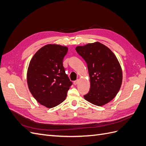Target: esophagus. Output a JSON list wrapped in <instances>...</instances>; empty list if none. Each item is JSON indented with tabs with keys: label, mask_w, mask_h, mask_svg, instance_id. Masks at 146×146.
<instances>
[{
	"label": "esophagus",
	"mask_w": 146,
	"mask_h": 146,
	"mask_svg": "<svg viewBox=\"0 0 146 146\" xmlns=\"http://www.w3.org/2000/svg\"><path fill=\"white\" fill-rule=\"evenodd\" d=\"M78 82H79L78 80H76V81H74V85H77V84H78Z\"/></svg>",
	"instance_id": "obj_1"
}]
</instances>
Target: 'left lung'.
Instances as JSON below:
<instances>
[{
  "instance_id": "left-lung-1",
  "label": "left lung",
  "mask_w": 146,
  "mask_h": 146,
  "mask_svg": "<svg viewBox=\"0 0 146 146\" xmlns=\"http://www.w3.org/2000/svg\"><path fill=\"white\" fill-rule=\"evenodd\" d=\"M76 50L87 64L90 78V91L84 98L97 106L113 100L122 81L121 65L108 47L99 42L77 46Z\"/></svg>"
}]
</instances>
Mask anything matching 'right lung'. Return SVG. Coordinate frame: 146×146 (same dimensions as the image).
<instances>
[{"label": "right lung", "instance_id": "right-lung-1", "mask_svg": "<svg viewBox=\"0 0 146 146\" xmlns=\"http://www.w3.org/2000/svg\"><path fill=\"white\" fill-rule=\"evenodd\" d=\"M68 50L66 46L46 45L36 52L29 66V90L37 102L48 108L63 102L72 85L63 64Z\"/></svg>", "mask_w": 146, "mask_h": 146}]
</instances>
